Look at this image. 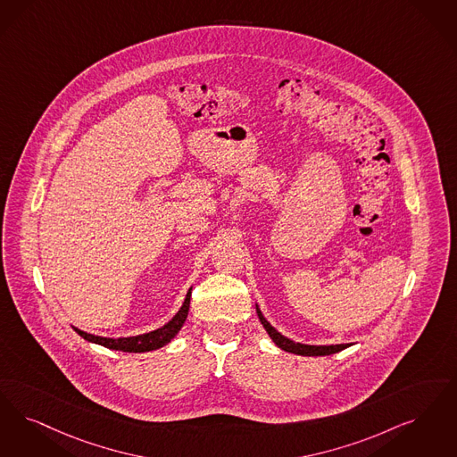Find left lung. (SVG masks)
<instances>
[{"mask_svg": "<svg viewBox=\"0 0 457 457\" xmlns=\"http://www.w3.org/2000/svg\"><path fill=\"white\" fill-rule=\"evenodd\" d=\"M256 314L260 318V323L263 325V328L267 329L269 337L272 338L275 345L286 352H291L295 355H304V357H320V355H331V353H337L344 348L350 347V344H338V345H306V344H295L293 340H289L287 337L280 335L277 329L263 318L262 311L258 310L256 306Z\"/></svg>", "mask_w": 457, "mask_h": 457, "instance_id": "obj_1", "label": "left lung"}]
</instances>
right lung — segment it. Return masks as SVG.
Instances as JSON below:
<instances>
[{"label": "right lung", "instance_id": "right-lung-1", "mask_svg": "<svg viewBox=\"0 0 457 457\" xmlns=\"http://www.w3.org/2000/svg\"><path fill=\"white\" fill-rule=\"evenodd\" d=\"M190 295H192V289H188V293L185 295V301H183L182 308L179 310V312L163 325L162 328L154 329V331H149L145 335H136V337H122V338H107V337H98V335H92V333H87V331H81V329L74 328V331L83 337L85 340L92 342V344H98L102 347L112 348V350H120V352H134V353H139V352H149V350H156V348H162L170 344L175 335L182 329L183 323L187 320V314H188V308H190Z\"/></svg>", "mask_w": 457, "mask_h": 457}]
</instances>
